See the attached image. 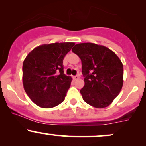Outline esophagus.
<instances>
[{"instance_id": "esophagus-1", "label": "esophagus", "mask_w": 146, "mask_h": 146, "mask_svg": "<svg viewBox=\"0 0 146 146\" xmlns=\"http://www.w3.org/2000/svg\"><path fill=\"white\" fill-rule=\"evenodd\" d=\"M73 78L75 80H78V79H79V75H75V76H73Z\"/></svg>"}]
</instances>
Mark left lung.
<instances>
[{"label": "left lung", "mask_w": 146, "mask_h": 146, "mask_svg": "<svg viewBox=\"0 0 146 146\" xmlns=\"http://www.w3.org/2000/svg\"><path fill=\"white\" fill-rule=\"evenodd\" d=\"M72 51L82 61L84 86L80 93L84 101L95 108L108 106L123 86L121 60L110 48L94 43L77 44Z\"/></svg>", "instance_id": "1"}]
</instances>
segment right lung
<instances>
[{
	"instance_id": "add662e5",
	"label": "right lung",
	"mask_w": 146,
	"mask_h": 146,
	"mask_svg": "<svg viewBox=\"0 0 146 146\" xmlns=\"http://www.w3.org/2000/svg\"><path fill=\"white\" fill-rule=\"evenodd\" d=\"M74 44H42L25 58L23 65V86L31 101L38 106L53 108L64 100L72 78L64 74L63 60Z\"/></svg>"
}]
</instances>
